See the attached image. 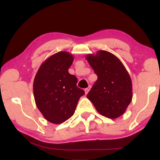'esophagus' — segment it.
<instances>
[{"instance_id":"34e87169","label":"esophagus","mask_w":160,"mask_h":160,"mask_svg":"<svg viewBox=\"0 0 160 160\" xmlns=\"http://www.w3.org/2000/svg\"><path fill=\"white\" fill-rule=\"evenodd\" d=\"M90 86H89L88 88H85V94H88V93L89 92V91H90Z\"/></svg>"}]
</instances>
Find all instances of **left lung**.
<instances>
[{
  "label": "left lung",
  "mask_w": 160,
  "mask_h": 160,
  "mask_svg": "<svg viewBox=\"0 0 160 160\" xmlns=\"http://www.w3.org/2000/svg\"><path fill=\"white\" fill-rule=\"evenodd\" d=\"M86 59L97 75L87 97L105 117L116 118L123 115L132 98L131 78L125 66L107 51L88 54Z\"/></svg>",
  "instance_id": "left-lung-1"
}]
</instances>
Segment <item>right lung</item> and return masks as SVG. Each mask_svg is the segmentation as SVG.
I'll list each match as a JSON object with an SVG mask.
<instances>
[{
  "label": "right lung",
  "instance_id": "right-lung-1",
  "mask_svg": "<svg viewBox=\"0 0 160 160\" xmlns=\"http://www.w3.org/2000/svg\"><path fill=\"white\" fill-rule=\"evenodd\" d=\"M74 57L67 51H59L48 58L35 75L34 97L38 109L49 122L60 124L70 118L83 90L77 87V78L68 72Z\"/></svg>",
  "mask_w": 160,
  "mask_h": 160
}]
</instances>
